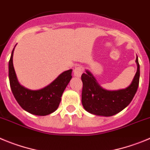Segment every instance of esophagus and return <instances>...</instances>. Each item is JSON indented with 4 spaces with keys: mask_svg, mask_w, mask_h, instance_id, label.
Segmentation results:
<instances>
[{
    "mask_svg": "<svg viewBox=\"0 0 150 150\" xmlns=\"http://www.w3.org/2000/svg\"><path fill=\"white\" fill-rule=\"evenodd\" d=\"M83 69L82 67H75V69H74L73 71V73H74V75L76 77H81V75H82V73H83Z\"/></svg>",
    "mask_w": 150,
    "mask_h": 150,
    "instance_id": "esophagus-1",
    "label": "esophagus"
}]
</instances>
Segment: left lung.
Masks as SVG:
<instances>
[{
	"mask_svg": "<svg viewBox=\"0 0 150 150\" xmlns=\"http://www.w3.org/2000/svg\"><path fill=\"white\" fill-rule=\"evenodd\" d=\"M137 70L132 83L127 88L117 91L102 89L88 71L83 73L81 102L89 113L98 116L110 117L120 112L130 104L137 90L140 79V65L136 58Z\"/></svg>",
	"mask_w": 150,
	"mask_h": 150,
	"instance_id": "8db88e82",
	"label": "left lung"
}]
</instances>
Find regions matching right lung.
I'll return each mask as SVG.
<instances>
[{"instance_id":"obj_1","label":"right lung","mask_w":150,"mask_h":150,"mask_svg":"<svg viewBox=\"0 0 150 150\" xmlns=\"http://www.w3.org/2000/svg\"><path fill=\"white\" fill-rule=\"evenodd\" d=\"M13 48L9 61V84L14 97L24 110L30 114L45 116L57 109L63 91L72 78V69L60 74L47 87L39 90H30L21 86L16 78L13 63Z\"/></svg>"}]
</instances>
